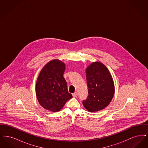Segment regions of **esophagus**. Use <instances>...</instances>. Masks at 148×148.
Instances as JSON below:
<instances>
[{
	"label": "esophagus",
	"instance_id": "1",
	"mask_svg": "<svg viewBox=\"0 0 148 148\" xmlns=\"http://www.w3.org/2000/svg\"><path fill=\"white\" fill-rule=\"evenodd\" d=\"M77 92H75L73 94V97H77Z\"/></svg>",
	"mask_w": 148,
	"mask_h": 148
}]
</instances>
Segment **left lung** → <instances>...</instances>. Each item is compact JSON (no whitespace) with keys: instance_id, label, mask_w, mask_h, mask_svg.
Wrapping results in <instances>:
<instances>
[{"instance_id":"left-lung-1","label":"left lung","mask_w":148,"mask_h":148,"mask_svg":"<svg viewBox=\"0 0 148 148\" xmlns=\"http://www.w3.org/2000/svg\"><path fill=\"white\" fill-rule=\"evenodd\" d=\"M88 88V98L83 106L90 112H98L108 106L115 89L112 77L108 68L100 62H93L86 69Z\"/></svg>"}]
</instances>
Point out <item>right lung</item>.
Returning a JSON list of instances; mask_svg holds the SVG:
<instances>
[{
    "mask_svg": "<svg viewBox=\"0 0 148 148\" xmlns=\"http://www.w3.org/2000/svg\"><path fill=\"white\" fill-rule=\"evenodd\" d=\"M65 69V64L54 59L42 68L37 79L35 92L38 101L42 108L53 112L60 110L73 97L63 77Z\"/></svg>",
    "mask_w": 148,
    "mask_h": 148,
    "instance_id": "1",
    "label": "right lung"
}]
</instances>
